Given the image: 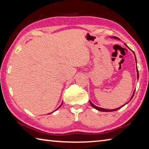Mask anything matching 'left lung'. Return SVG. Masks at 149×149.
<instances>
[{
  "label": "left lung",
  "mask_w": 149,
  "mask_h": 149,
  "mask_svg": "<svg viewBox=\"0 0 149 149\" xmlns=\"http://www.w3.org/2000/svg\"><path fill=\"white\" fill-rule=\"evenodd\" d=\"M110 38H111V39H118V40H120V39H118V37H110ZM124 45H125L126 47H127L128 48V49H130V48L127 46V45L125 44V43H124ZM130 50H131V49H130ZM132 51L133 52V54H134V56H135V62H136V64H137V59H136L135 54L134 52H133V50H132ZM136 70H137V79H139V72H138L137 67H136ZM135 89L134 90V91H133V95H132V97H131V99H130V101L132 99V98L133 97V96H134V94H135ZM130 101H129V102H130ZM129 102H126L124 105H123V106H122V107H118V108H115V109H106V108H100V107H97V106H95V104H93V103L91 102V100H89V102H90L91 105L93 108H95L96 110H99V111H101V112H113V111L118 110H119L120 108H122V107H123V106H125L126 104H127V103Z\"/></svg>",
  "instance_id": "1"
}]
</instances>
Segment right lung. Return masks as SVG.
Returning <instances> with one entry per match:
<instances>
[{"mask_svg":"<svg viewBox=\"0 0 149 149\" xmlns=\"http://www.w3.org/2000/svg\"><path fill=\"white\" fill-rule=\"evenodd\" d=\"M62 104H63V102H62V104H60V107H58V108H57V109H56V110H54V111H53V112H55V111H56V110H58V108H60V107H61V106H62ZM50 114V113H49V114Z\"/></svg>","mask_w":149,"mask_h":149,"instance_id":"obj_1","label":"right lung"}]
</instances>
